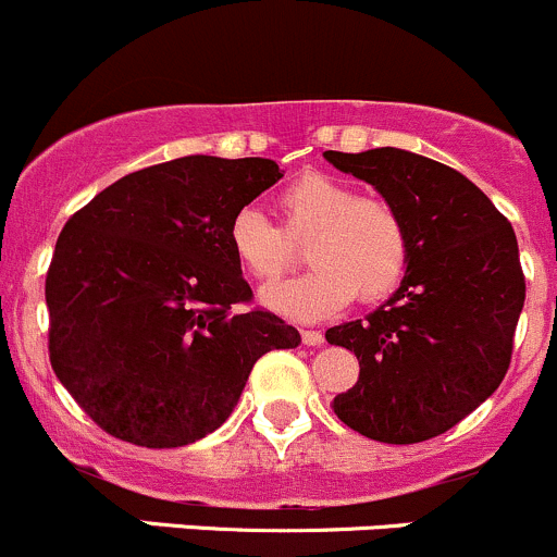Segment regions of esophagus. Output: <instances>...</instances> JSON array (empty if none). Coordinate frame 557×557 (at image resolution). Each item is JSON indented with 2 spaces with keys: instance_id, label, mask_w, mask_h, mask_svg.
I'll use <instances>...</instances> for the list:
<instances>
[{
  "instance_id": "1",
  "label": "esophagus",
  "mask_w": 557,
  "mask_h": 557,
  "mask_svg": "<svg viewBox=\"0 0 557 557\" xmlns=\"http://www.w3.org/2000/svg\"><path fill=\"white\" fill-rule=\"evenodd\" d=\"M302 344L319 346V344H324V335L319 333V330H302Z\"/></svg>"
}]
</instances>
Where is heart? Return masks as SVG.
Returning <instances> with one entry per match:
<instances>
[{
    "label": "heart",
    "instance_id": "obj_1",
    "mask_svg": "<svg viewBox=\"0 0 557 557\" xmlns=\"http://www.w3.org/2000/svg\"><path fill=\"white\" fill-rule=\"evenodd\" d=\"M281 227L255 208H240L227 227L230 251L246 276L276 284L297 265L292 244H306V276L265 292V306L292 319L341 311L351 297L384 300L409 271V230L384 197L357 195L346 181L306 173L278 195Z\"/></svg>",
    "mask_w": 557,
    "mask_h": 557
}]
</instances>
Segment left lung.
<instances>
[{
    "label": "left lung",
    "instance_id": "obj_1",
    "mask_svg": "<svg viewBox=\"0 0 557 557\" xmlns=\"http://www.w3.org/2000/svg\"><path fill=\"white\" fill-rule=\"evenodd\" d=\"M333 168L376 186L409 230V271L366 319L324 333L360 360L335 395L344 425L373 442L442 436L498 389L525 302L515 230L458 170L400 151H324Z\"/></svg>",
    "mask_w": 557,
    "mask_h": 557
}]
</instances>
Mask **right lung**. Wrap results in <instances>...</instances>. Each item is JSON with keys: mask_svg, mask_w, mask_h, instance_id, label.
I'll return each instance as SVG.
<instances>
[{"mask_svg": "<svg viewBox=\"0 0 557 557\" xmlns=\"http://www.w3.org/2000/svg\"><path fill=\"white\" fill-rule=\"evenodd\" d=\"M281 178L271 159L195 153L124 175L75 211L46 276L48 357L121 442L173 449L216 431L265 351L300 333L251 302L235 213Z\"/></svg>", "mask_w": 557, "mask_h": 557, "instance_id": "obj_1", "label": "right lung"}]
</instances>
